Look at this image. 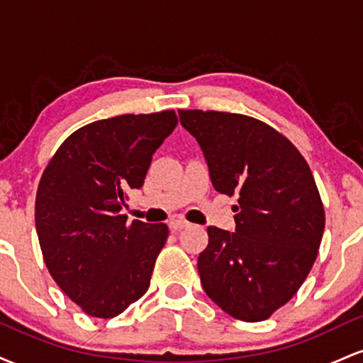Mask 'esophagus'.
Wrapping results in <instances>:
<instances>
[{"mask_svg":"<svg viewBox=\"0 0 363 363\" xmlns=\"http://www.w3.org/2000/svg\"><path fill=\"white\" fill-rule=\"evenodd\" d=\"M189 225L191 223L187 222V220L181 218V216H174V218H170V222H169V227H170V230H172V232L182 230V228L189 227Z\"/></svg>","mask_w":363,"mask_h":363,"instance_id":"1","label":"esophagus"}]
</instances>
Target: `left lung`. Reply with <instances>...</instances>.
<instances>
[{"label":"left lung","mask_w":363,"mask_h":363,"mask_svg":"<svg viewBox=\"0 0 363 363\" xmlns=\"http://www.w3.org/2000/svg\"><path fill=\"white\" fill-rule=\"evenodd\" d=\"M220 194L239 196L235 232L208 227L198 272L208 297L257 323L297 294L323 239L324 205L309 164L269 124L222 111H179Z\"/></svg>","instance_id":"8db88e82"}]
</instances>
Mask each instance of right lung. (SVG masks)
Returning a JSON list of instances; mask_svg holds the SVG:
<instances>
[{"label":"right lung","instance_id":"obj_1","mask_svg":"<svg viewBox=\"0 0 363 363\" xmlns=\"http://www.w3.org/2000/svg\"><path fill=\"white\" fill-rule=\"evenodd\" d=\"M176 126L174 111L95 121L62 141L44 169L35 196L44 262L91 318H116L147 294L169 227L128 223L121 210Z\"/></svg>","mask_w":363,"mask_h":363}]
</instances>
